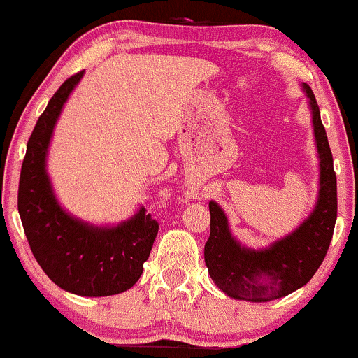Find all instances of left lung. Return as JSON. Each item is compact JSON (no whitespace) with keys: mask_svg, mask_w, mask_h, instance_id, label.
<instances>
[{"mask_svg":"<svg viewBox=\"0 0 358 358\" xmlns=\"http://www.w3.org/2000/svg\"><path fill=\"white\" fill-rule=\"evenodd\" d=\"M313 113V132L320 155V192L315 211L287 238L262 251L248 250L231 236L228 220L214 201L209 203L211 234L204 262L217 288L236 300L264 303L287 296L312 280L334 236L337 221V176L334 157L312 88L303 85Z\"/></svg>","mask_w":358,"mask_h":358,"instance_id":"1","label":"left lung"}]
</instances>
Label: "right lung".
<instances>
[{
  "instance_id": "right-lung-1",
  "label": "right lung",
  "mask_w": 358,
  "mask_h": 358,
  "mask_svg": "<svg viewBox=\"0 0 358 358\" xmlns=\"http://www.w3.org/2000/svg\"><path fill=\"white\" fill-rule=\"evenodd\" d=\"M71 75L50 99L28 138L18 186V211L28 245L55 285L82 296L132 288L157 236L159 222L144 208L115 228H95L58 206L45 171L46 149L63 103L82 78Z\"/></svg>"
}]
</instances>
